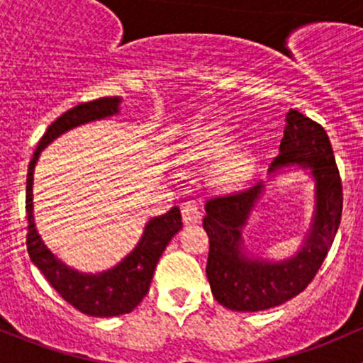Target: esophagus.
I'll return each instance as SVG.
<instances>
[{"mask_svg": "<svg viewBox=\"0 0 363 363\" xmlns=\"http://www.w3.org/2000/svg\"><path fill=\"white\" fill-rule=\"evenodd\" d=\"M202 218V212H200L199 203L196 202H186L182 205V221L186 225H195Z\"/></svg>", "mask_w": 363, "mask_h": 363, "instance_id": "esophagus-1", "label": "esophagus"}]
</instances>
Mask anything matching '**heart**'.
Returning a JSON list of instances; mask_svg holds the SVG:
<instances>
[{
  "mask_svg": "<svg viewBox=\"0 0 363 363\" xmlns=\"http://www.w3.org/2000/svg\"><path fill=\"white\" fill-rule=\"evenodd\" d=\"M230 140H232V137H230V131L226 128L216 126V124L214 126H205L195 135L189 155H191V158L199 160L216 158L228 149ZM251 167L252 158L250 152L232 149L219 158L218 164H216V174L225 184L235 186L246 181Z\"/></svg>",
  "mask_w": 363,
  "mask_h": 363,
  "instance_id": "b5f03b06",
  "label": "heart"
}]
</instances>
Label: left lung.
Instances as JSON below:
<instances>
[{
  "label": "left lung",
  "mask_w": 363,
  "mask_h": 363,
  "mask_svg": "<svg viewBox=\"0 0 363 363\" xmlns=\"http://www.w3.org/2000/svg\"><path fill=\"white\" fill-rule=\"evenodd\" d=\"M279 156L269 172L298 163L313 170L316 181V214L306 246L295 258L281 263L251 262L244 256L240 226L263 184L239 193L214 196L205 203L203 228L208 235L207 277L214 298L232 311L270 309L294 298L314 279L337 233L342 216V182L327 131L298 111L286 116Z\"/></svg>",
  "instance_id": "8db88e82"
}]
</instances>
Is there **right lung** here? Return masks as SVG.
Returning <instances> with one entry per match:
<instances>
[{"mask_svg": "<svg viewBox=\"0 0 363 363\" xmlns=\"http://www.w3.org/2000/svg\"><path fill=\"white\" fill-rule=\"evenodd\" d=\"M117 105H119V98L107 96L84 101L61 113L40 138L38 147L29 161L28 179H26V214H28L26 246H28L29 258L45 276L50 286L63 296V300H67L69 306H73L80 313L98 318L131 313L147 295L160 256L163 255L172 237L182 228L181 211L179 207H172L167 214L151 219L145 226L138 246L116 269L98 274V276H87V274H79L68 269L43 246L42 239L35 230V221H33L31 186L35 163L45 145H49L54 138L72 128L112 116L117 112Z\"/></svg>", "mask_w": 363, "mask_h": 363, "instance_id": "add662e5", "label": "right lung"}]
</instances>
